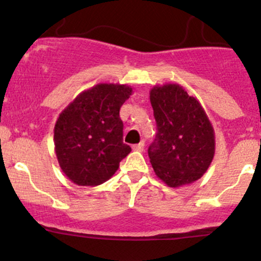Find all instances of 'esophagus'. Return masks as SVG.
<instances>
[{"mask_svg": "<svg viewBox=\"0 0 261 261\" xmlns=\"http://www.w3.org/2000/svg\"><path fill=\"white\" fill-rule=\"evenodd\" d=\"M143 148H145V142H143V141H141L140 143H137V145L133 146L134 151H137V152H142Z\"/></svg>", "mask_w": 261, "mask_h": 261, "instance_id": "obj_1", "label": "esophagus"}]
</instances>
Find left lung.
I'll return each mask as SVG.
<instances>
[{"label": "left lung", "instance_id": "left-lung-1", "mask_svg": "<svg viewBox=\"0 0 261 261\" xmlns=\"http://www.w3.org/2000/svg\"><path fill=\"white\" fill-rule=\"evenodd\" d=\"M157 135L148 147L155 175L170 188L196 181L215 155V131L200 101L180 85L154 86L149 92Z\"/></svg>", "mask_w": 261, "mask_h": 261}]
</instances>
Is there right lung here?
<instances>
[{
    "mask_svg": "<svg viewBox=\"0 0 261 261\" xmlns=\"http://www.w3.org/2000/svg\"><path fill=\"white\" fill-rule=\"evenodd\" d=\"M133 94L126 85L99 83L80 93L60 114L54 145L60 168L74 184L109 180L131 152L122 141L120 108Z\"/></svg>",
    "mask_w": 261,
    "mask_h": 261,
    "instance_id": "right-lung-1",
    "label": "right lung"
}]
</instances>
